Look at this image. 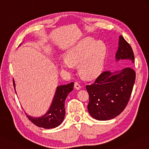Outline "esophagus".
I'll return each instance as SVG.
<instances>
[{
    "label": "esophagus",
    "instance_id": "1",
    "mask_svg": "<svg viewBox=\"0 0 149 149\" xmlns=\"http://www.w3.org/2000/svg\"><path fill=\"white\" fill-rule=\"evenodd\" d=\"M74 88L77 90H80L81 88V86H80L78 82H74Z\"/></svg>",
    "mask_w": 149,
    "mask_h": 149
}]
</instances>
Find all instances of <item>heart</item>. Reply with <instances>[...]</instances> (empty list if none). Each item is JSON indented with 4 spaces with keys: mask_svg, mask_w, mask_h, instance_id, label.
Wrapping results in <instances>:
<instances>
[{
    "mask_svg": "<svg viewBox=\"0 0 149 149\" xmlns=\"http://www.w3.org/2000/svg\"><path fill=\"white\" fill-rule=\"evenodd\" d=\"M106 48L101 41L86 38L69 49L65 57L60 59L63 69L72 70L78 63V70L86 79L95 77L102 70L105 58Z\"/></svg>",
    "mask_w": 149,
    "mask_h": 149,
    "instance_id": "heart-1",
    "label": "heart"
}]
</instances>
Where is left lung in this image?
<instances>
[{"label": "left lung", "mask_w": 149, "mask_h": 149, "mask_svg": "<svg viewBox=\"0 0 149 149\" xmlns=\"http://www.w3.org/2000/svg\"><path fill=\"white\" fill-rule=\"evenodd\" d=\"M116 61L126 60L127 66L112 72H103L86 88L89 94L88 110L98 120H109L118 116L128 103L135 80V72L130 65L134 63L132 48L122 36L119 38Z\"/></svg>", "instance_id": "left-lung-1"}]
</instances>
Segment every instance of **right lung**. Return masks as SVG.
Segmentation results:
<instances>
[{
	"mask_svg": "<svg viewBox=\"0 0 149 149\" xmlns=\"http://www.w3.org/2000/svg\"><path fill=\"white\" fill-rule=\"evenodd\" d=\"M15 89L14 80H13ZM74 82L57 87L53 101L48 111L44 116L38 118H33L27 115L29 120L36 126L45 129L56 127L62 123L65 118V101L69 93L72 91Z\"/></svg>",
	"mask_w": 149,
	"mask_h": 149,
	"instance_id": "add662e5",
	"label": "right lung"
}]
</instances>
